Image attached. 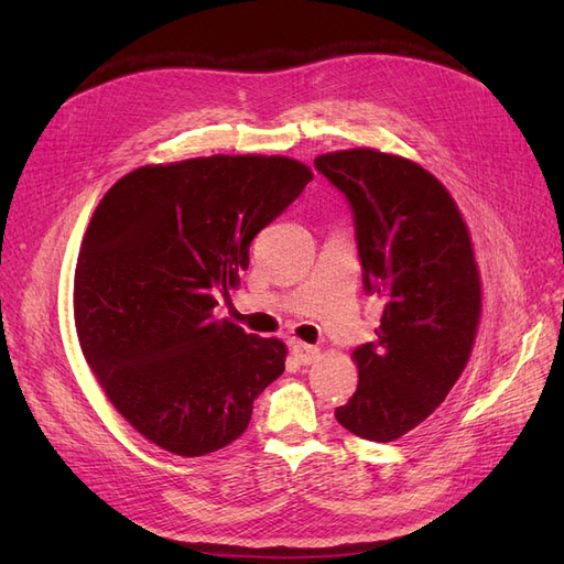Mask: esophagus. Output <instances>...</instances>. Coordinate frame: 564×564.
Wrapping results in <instances>:
<instances>
[{
  "label": "esophagus",
  "mask_w": 564,
  "mask_h": 564,
  "mask_svg": "<svg viewBox=\"0 0 564 564\" xmlns=\"http://www.w3.org/2000/svg\"><path fill=\"white\" fill-rule=\"evenodd\" d=\"M292 352L301 365H313L319 360V348L311 346V344H303V340H294Z\"/></svg>",
  "instance_id": "34e87169"
}]
</instances>
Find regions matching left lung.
Here are the masks:
<instances>
[{
	"label": "left lung",
	"instance_id": "obj_1",
	"mask_svg": "<svg viewBox=\"0 0 564 564\" xmlns=\"http://www.w3.org/2000/svg\"><path fill=\"white\" fill-rule=\"evenodd\" d=\"M355 212L367 292L383 301L377 344L352 350L357 390L336 421L392 442L429 419L464 373L482 315L473 240L429 169L373 148L315 158Z\"/></svg>",
	"mask_w": 564,
	"mask_h": 564
}]
</instances>
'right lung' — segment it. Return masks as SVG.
Masks as SVG:
<instances>
[{"label":"right lung","instance_id":"add662e5","mask_svg":"<svg viewBox=\"0 0 564 564\" xmlns=\"http://www.w3.org/2000/svg\"><path fill=\"white\" fill-rule=\"evenodd\" d=\"M313 181L282 155L145 164L98 202L75 268V329L98 386L133 431L176 456L240 437L284 371L280 338L216 317L249 247Z\"/></svg>","mask_w":564,"mask_h":564}]
</instances>
